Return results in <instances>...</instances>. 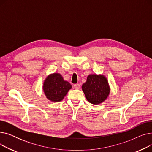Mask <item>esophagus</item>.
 I'll list each match as a JSON object with an SVG mask.
<instances>
[{"label":"esophagus","instance_id":"1","mask_svg":"<svg viewBox=\"0 0 152 152\" xmlns=\"http://www.w3.org/2000/svg\"><path fill=\"white\" fill-rule=\"evenodd\" d=\"M74 87H75V89H79V88H80V84H76L74 85Z\"/></svg>","mask_w":152,"mask_h":152}]
</instances>
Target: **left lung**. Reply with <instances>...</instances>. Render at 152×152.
Returning a JSON list of instances; mask_svg holds the SVG:
<instances>
[{
    "label": "left lung",
    "mask_w": 152,
    "mask_h": 152,
    "mask_svg": "<svg viewBox=\"0 0 152 152\" xmlns=\"http://www.w3.org/2000/svg\"><path fill=\"white\" fill-rule=\"evenodd\" d=\"M82 89L87 100L94 105L105 100L110 94L108 81L103 75H89L86 83L82 86Z\"/></svg>",
    "instance_id": "1"
}]
</instances>
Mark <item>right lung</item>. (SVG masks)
Listing matches in <instances>:
<instances>
[{
  "mask_svg": "<svg viewBox=\"0 0 152 152\" xmlns=\"http://www.w3.org/2000/svg\"><path fill=\"white\" fill-rule=\"evenodd\" d=\"M71 85L59 73L51 74L45 79L43 90L46 97L52 102H60L65 97Z\"/></svg>",
  "mask_w": 152,
  "mask_h": 152,
  "instance_id": "1",
  "label": "right lung"
}]
</instances>
